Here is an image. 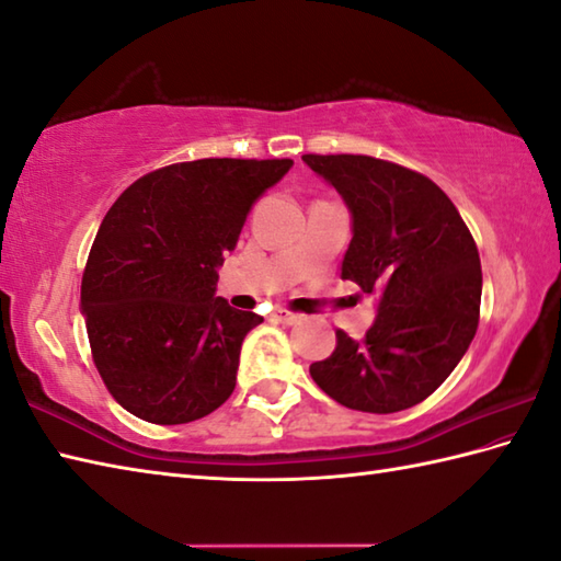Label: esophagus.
<instances>
[{
    "instance_id": "esophagus-1",
    "label": "esophagus",
    "mask_w": 561,
    "mask_h": 561,
    "mask_svg": "<svg viewBox=\"0 0 561 561\" xmlns=\"http://www.w3.org/2000/svg\"><path fill=\"white\" fill-rule=\"evenodd\" d=\"M272 318H274V321H277V323H284V325H296V323H301L304 316L291 313V311H287V309H274V311H272Z\"/></svg>"
}]
</instances>
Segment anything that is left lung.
I'll list each match as a JSON object with an SVG mask.
<instances>
[{
  "label": "left lung",
  "instance_id": "obj_1",
  "mask_svg": "<svg viewBox=\"0 0 561 561\" xmlns=\"http://www.w3.org/2000/svg\"><path fill=\"white\" fill-rule=\"evenodd\" d=\"M353 221L340 277L377 294L362 340L335 331L311 377L353 411L397 413L453 375L479 325L481 262L447 194L423 174L369 156H304Z\"/></svg>",
  "mask_w": 561,
  "mask_h": 561
}]
</instances>
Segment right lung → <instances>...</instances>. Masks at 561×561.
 Masks as SVG:
<instances>
[{
  "mask_svg": "<svg viewBox=\"0 0 561 561\" xmlns=\"http://www.w3.org/2000/svg\"><path fill=\"white\" fill-rule=\"evenodd\" d=\"M294 160L206 158L146 174L104 216L80 311L112 397L158 425L199 421L236 389L262 316L216 296L245 218Z\"/></svg>",
  "mask_w": 561,
  "mask_h": 561,
  "instance_id": "1",
  "label": "right lung"
}]
</instances>
